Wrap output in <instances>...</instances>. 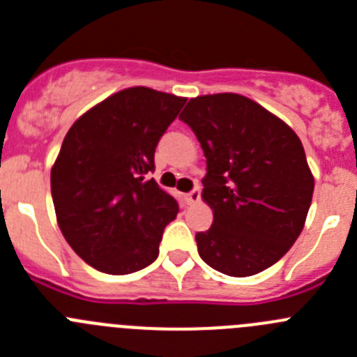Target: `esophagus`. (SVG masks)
<instances>
[{
  "label": "esophagus",
  "instance_id": "esophagus-1",
  "mask_svg": "<svg viewBox=\"0 0 357 357\" xmlns=\"http://www.w3.org/2000/svg\"><path fill=\"white\" fill-rule=\"evenodd\" d=\"M184 198H185V202H188V206H195V204H198V202H200V189L195 188L191 193L184 195Z\"/></svg>",
  "mask_w": 357,
  "mask_h": 357
}]
</instances>
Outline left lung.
<instances>
[{"label":"left lung","mask_w":357,"mask_h":357,"mask_svg":"<svg viewBox=\"0 0 357 357\" xmlns=\"http://www.w3.org/2000/svg\"><path fill=\"white\" fill-rule=\"evenodd\" d=\"M200 141L207 162L202 198L213 225L198 232V254L230 277L263 272L304 229L314 178L298 135L241 94L191 98L178 116Z\"/></svg>","instance_id":"obj_1"}]
</instances>
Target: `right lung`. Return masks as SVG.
<instances>
[{"instance_id": "right-lung-1", "label": "right lung", "mask_w": 357, "mask_h": 357, "mask_svg": "<svg viewBox=\"0 0 357 357\" xmlns=\"http://www.w3.org/2000/svg\"><path fill=\"white\" fill-rule=\"evenodd\" d=\"M185 98L128 87L82 114L52 168L56 223L69 247L110 275L143 270L159 255L178 204L159 188L153 153Z\"/></svg>"}]
</instances>
